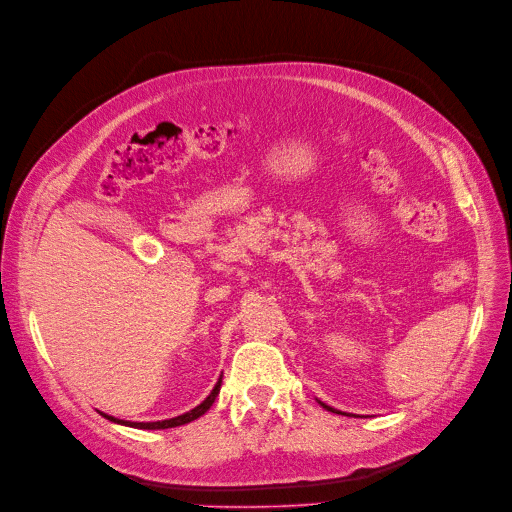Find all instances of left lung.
Wrapping results in <instances>:
<instances>
[{
    "label": "left lung",
    "instance_id": "1",
    "mask_svg": "<svg viewBox=\"0 0 512 512\" xmlns=\"http://www.w3.org/2000/svg\"><path fill=\"white\" fill-rule=\"evenodd\" d=\"M320 403V407H323V409H327V411H331V413H342V411H339V409H333V407H329L327 403H323V401H318Z\"/></svg>",
    "mask_w": 512,
    "mask_h": 512
}]
</instances>
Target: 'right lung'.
<instances>
[{"mask_svg":"<svg viewBox=\"0 0 512 512\" xmlns=\"http://www.w3.org/2000/svg\"><path fill=\"white\" fill-rule=\"evenodd\" d=\"M221 377H223V375H219V380H217V384L213 386L211 394H208L206 399H204L200 405H196L194 409H189V411H185V413L177 415V418L158 420V422H128V420L113 418V415H107V413H103V411H99V413L103 415V418H107L109 422H113V424L130 426V428H141V430H164V428H177V426H183V424H189V422L198 420L200 415H204L208 409L213 407V403H215V399H217V394H219V390H221Z\"/></svg>","mask_w":512,"mask_h":512,"instance_id":"obj_1","label":"right lung"}]
</instances>
